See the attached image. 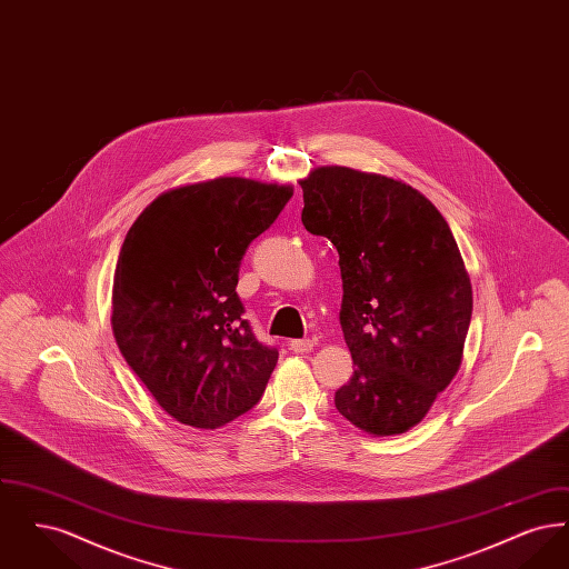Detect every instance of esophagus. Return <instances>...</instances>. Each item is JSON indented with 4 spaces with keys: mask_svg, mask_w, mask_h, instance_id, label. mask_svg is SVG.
<instances>
[{
    "mask_svg": "<svg viewBox=\"0 0 569 569\" xmlns=\"http://www.w3.org/2000/svg\"><path fill=\"white\" fill-rule=\"evenodd\" d=\"M290 350L295 353H307L313 350V341L311 339H295L290 341Z\"/></svg>",
    "mask_w": 569,
    "mask_h": 569,
    "instance_id": "1",
    "label": "esophagus"
}]
</instances>
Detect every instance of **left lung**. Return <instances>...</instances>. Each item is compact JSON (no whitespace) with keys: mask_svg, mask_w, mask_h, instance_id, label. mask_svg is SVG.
<instances>
[{"mask_svg":"<svg viewBox=\"0 0 569 569\" xmlns=\"http://www.w3.org/2000/svg\"><path fill=\"white\" fill-rule=\"evenodd\" d=\"M298 183L302 226L339 251V322L356 369L335 407L362 433H407L462 362L473 292L459 244L399 179L318 166Z\"/></svg>","mask_w":569,"mask_h":569,"instance_id":"left-lung-1","label":"left lung"}]
</instances>
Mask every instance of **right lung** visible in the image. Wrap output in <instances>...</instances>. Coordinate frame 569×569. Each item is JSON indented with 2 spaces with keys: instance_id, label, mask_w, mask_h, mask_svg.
Returning <instances> with one entry per match:
<instances>
[{
  "instance_id": "right-lung-1",
  "label": "right lung",
  "mask_w": 569,
  "mask_h": 569,
  "mask_svg": "<svg viewBox=\"0 0 569 569\" xmlns=\"http://www.w3.org/2000/svg\"><path fill=\"white\" fill-rule=\"evenodd\" d=\"M288 183L217 177L136 217L112 279L119 352L177 422L217 429L256 406L279 352L243 320L239 267L292 198Z\"/></svg>"
}]
</instances>
